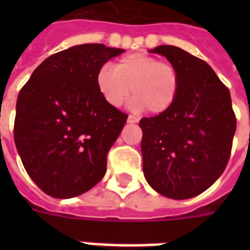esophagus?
Listing matches in <instances>:
<instances>
[{"instance_id":"obj_1","label":"esophagus","mask_w":250,"mask_h":250,"mask_svg":"<svg viewBox=\"0 0 250 250\" xmlns=\"http://www.w3.org/2000/svg\"><path fill=\"white\" fill-rule=\"evenodd\" d=\"M127 121H128V123H137V122L140 121V118L135 117V115H128V119H127Z\"/></svg>"}]
</instances>
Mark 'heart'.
Segmentation results:
<instances>
[{"label":"heart","mask_w":250,"mask_h":250,"mask_svg":"<svg viewBox=\"0 0 250 250\" xmlns=\"http://www.w3.org/2000/svg\"><path fill=\"white\" fill-rule=\"evenodd\" d=\"M96 85L107 104L119 107L133 93L135 109L164 114L171 109L180 89V74L171 62L146 53L122 57L115 68L104 64L96 75Z\"/></svg>","instance_id":"1"}]
</instances>
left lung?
Wrapping results in <instances>:
<instances>
[{"label": "left lung", "mask_w": 250, "mask_h": 250, "mask_svg": "<svg viewBox=\"0 0 250 250\" xmlns=\"http://www.w3.org/2000/svg\"><path fill=\"white\" fill-rule=\"evenodd\" d=\"M180 74V89L168 111L143 118L141 153L145 179L174 200L197 196L214 184L229 164L236 115L229 88L205 61L186 50L161 45Z\"/></svg>", "instance_id": "left-lung-1"}]
</instances>
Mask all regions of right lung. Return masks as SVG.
<instances>
[{"mask_svg": "<svg viewBox=\"0 0 250 250\" xmlns=\"http://www.w3.org/2000/svg\"><path fill=\"white\" fill-rule=\"evenodd\" d=\"M123 49L76 45L53 54L19 92L14 140L42 192L71 198L97 184L128 115L104 100L97 71Z\"/></svg>", "mask_w": 250, "mask_h": 250, "instance_id": "obj_1", "label": "right lung"}]
</instances>
